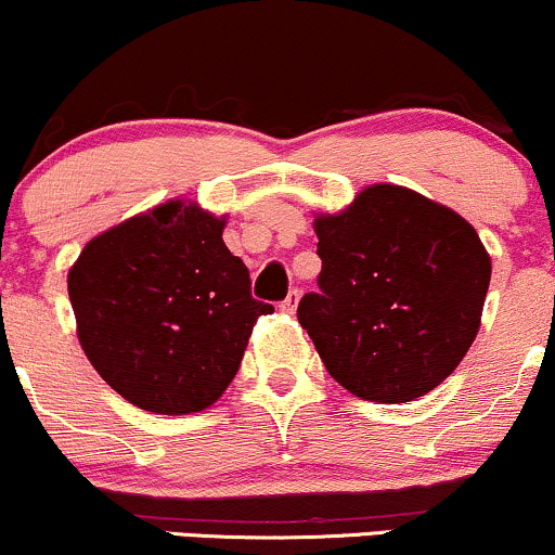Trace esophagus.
Here are the masks:
<instances>
[{
  "label": "esophagus",
  "instance_id": "34e87169",
  "mask_svg": "<svg viewBox=\"0 0 555 555\" xmlns=\"http://www.w3.org/2000/svg\"><path fill=\"white\" fill-rule=\"evenodd\" d=\"M297 302H299V289H292L289 295H286L284 302L279 305V308H282L284 313H295V310H297Z\"/></svg>",
  "mask_w": 555,
  "mask_h": 555
}]
</instances>
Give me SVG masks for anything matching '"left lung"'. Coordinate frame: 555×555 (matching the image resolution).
Instances as JSON below:
<instances>
[{
    "instance_id": "obj_1",
    "label": "left lung",
    "mask_w": 555,
    "mask_h": 555,
    "mask_svg": "<svg viewBox=\"0 0 555 555\" xmlns=\"http://www.w3.org/2000/svg\"><path fill=\"white\" fill-rule=\"evenodd\" d=\"M318 292L299 326L336 384L401 404L456 371L480 328L490 256L475 227L415 190L373 184L315 216Z\"/></svg>"
}]
</instances>
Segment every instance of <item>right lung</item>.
Listing matches in <instances>:
<instances>
[{
  "label": "right lung",
  "instance_id": "right-lung-1",
  "mask_svg": "<svg viewBox=\"0 0 555 555\" xmlns=\"http://www.w3.org/2000/svg\"><path fill=\"white\" fill-rule=\"evenodd\" d=\"M227 219L169 201L82 247L67 273L86 358L119 397L145 412L211 406L240 371L271 305L221 240Z\"/></svg>",
  "mask_w": 555,
  "mask_h": 555
}]
</instances>
